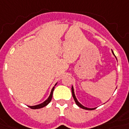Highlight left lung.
Segmentation results:
<instances>
[{"instance_id": "1", "label": "left lung", "mask_w": 129, "mask_h": 129, "mask_svg": "<svg viewBox=\"0 0 129 129\" xmlns=\"http://www.w3.org/2000/svg\"><path fill=\"white\" fill-rule=\"evenodd\" d=\"M112 54H114V53H113V52H112ZM115 55V54H114ZM72 94H73V99L74 100H75V103L77 104L80 108H82V109H84V110H94L95 108H86V107H84V106H83V105H82L80 103L78 102V101L77 100V99H76V97H75V93H74V89H73V87L72 86Z\"/></svg>"}]
</instances>
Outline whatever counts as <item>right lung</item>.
Masks as SVG:
<instances>
[{
    "label": "right lung",
    "mask_w": 129,
    "mask_h": 129,
    "mask_svg": "<svg viewBox=\"0 0 129 129\" xmlns=\"http://www.w3.org/2000/svg\"><path fill=\"white\" fill-rule=\"evenodd\" d=\"M56 84H55V86H56ZM54 89V86L52 88V91H51V93H50V95H49V96L48 97V99H47L45 101H44V102L42 103H40V104H39V105H34V106H28V107L30 108L31 109H40V108H43V107H45V106H46V105H48L49 103H50V101H51V100H52V94H53Z\"/></svg>",
    "instance_id": "obj_1"
}]
</instances>
